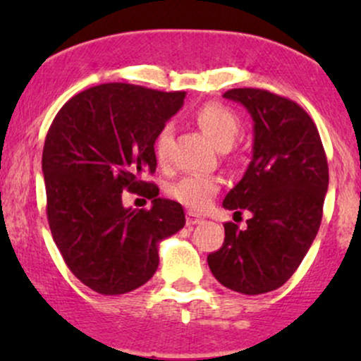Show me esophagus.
I'll use <instances>...</instances> for the list:
<instances>
[{
    "label": "esophagus",
    "instance_id": "1",
    "mask_svg": "<svg viewBox=\"0 0 361 361\" xmlns=\"http://www.w3.org/2000/svg\"><path fill=\"white\" fill-rule=\"evenodd\" d=\"M202 221L200 215L193 214V212H188L186 214V226H195V224H198Z\"/></svg>",
    "mask_w": 361,
    "mask_h": 361
}]
</instances>
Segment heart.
Here are the masks:
<instances>
[{
	"mask_svg": "<svg viewBox=\"0 0 361 361\" xmlns=\"http://www.w3.org/2000/svg\"><path fill=\"white\" fill-rule=\"evenodd\" d=\"M195 120H197L198 127L205 132L207 137L221 149L229 147L241 130V118H239L238 111L221 102H209L202 105L195 111ZM171 142L173 126L164 123L152 140V151H154L157 163L163 166L169 161ZM219 188L221 185H219L217 178L190 175L169 186L168 193L186 209L193 210V212H202L210 205Z\"/></svg>",
	"mask_w": 361,
	"mask_h": 361,
	"instance_id": "obj_1",
	"label": "heart"
}]
</instances>
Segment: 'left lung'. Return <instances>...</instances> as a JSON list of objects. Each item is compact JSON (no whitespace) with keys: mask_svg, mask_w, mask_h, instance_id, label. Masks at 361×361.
<instances>
[{"mask_svg":"<svg viewBox=\"0 0 361 361\" xmlns=\"http://www.w3.org/2000/svg\"><path fill=\"white\" fill-rule=\"evenodd\" d=\"M255 122L252 159L224 207L252 214L246 229L224 224L221 250L207 256L224 287L246 295L271 292L295 273L316 239L329 169L316 123L299 103L259 88H234Z\"/></svg>","mask_w":361,"mask_h":361,"instance_id":"obj_1","label":"left lung"}]
</instances>
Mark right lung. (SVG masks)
Segmentation results:
<instances>
[{"mask_svg": "<svg viewBox=\"0 0 361 361\" xmlns=\"http://www.w3.org/2000/svg\"><path fill=\"white\" fill-rule=\"evenodd\" d=\"M185 91L106 82L74 94L49 127L42 152L47 221L73 275L102 295L139 288L159 264L157 243L185 226L183 207L144 180L156 171L152 140ZM151 197L126 209L121 193Z\"/></svg>", "mask_w": 361, "mask_h": 361, "instance_id": "add662e5", "label": "right lung"}]
</instances>
